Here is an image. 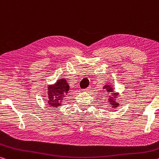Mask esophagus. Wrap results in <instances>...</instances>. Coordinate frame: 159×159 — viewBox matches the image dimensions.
<instances>
[{
    "mask_svg": "<svg viewBox=\"0 0 159 159\" xmlns=\"http://www.w3.org/2000/svg\"><path fill=\"white\" fill-rule=\"evenodd\" d=\"M90 88H91V87H90V86H89V87H88V88H87V89H84V91H85V92H89V90H90V89H90Z\"/></svg>",
    "mask_w": 159,
    "mask_h": 159,
    "instance_id": "obj_1",
    "label": "esophagus"
}]
</instances>
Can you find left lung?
<instances>
[{
  "mask_svg": "<svg viewBox=\"0 0 159 159\" xmlns=\"http://www.w3.org/2000/svg\"><path fill=\"white\" fill-rule=\"evenodd\" d=\"M103 89H106L107 93H112V95H110L109 99H108V101H109V104H110L112 107L116 108L119 106V103L116 102V98L118 96V93H115L114 90H113V88L112 85H105L104 87H103Z\"/></svg>",
  "mask_w": 159,
  "mask_h": 159,
  "instance_id": "1",
  "label": "left lung"
}]
</instances>
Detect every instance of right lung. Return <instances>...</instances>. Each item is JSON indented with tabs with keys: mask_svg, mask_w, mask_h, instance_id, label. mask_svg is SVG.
I'll return each mask as SVG.
<instances>
[{
	"mask_svg": "<svg viewBox=\"0 0 159 159\" xmlns=\"http://www.w3.org/2000/svg\"><path fill=\"white\" fill-rule=\"evenodd\" d=\"M69 85L66 80L61 79L58 80L53 85L48 86V104L52 107H57L61 105L62 100L69 93Z\"/></svg>",
	"mask_w": 159,
	"mask_h": 159,
	"instance_id": "right-lung-1",
	"label": "right lung"
}]
</instances>
